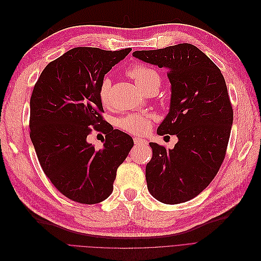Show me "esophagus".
I'll return each mask as SVG.
<instances>
[{"instance_id": "34e87169", "label": "esophagus", "mask_w": 261, "mask_h": 261, "mask_svg": "<svg viewBox=\"0 0 261 261\" xmlns=\"http://www.w3.org/2000/svg\"><path fill=\"white\" fill-rule=\"evenodd\" d=\"M134 143H135V146H142V145H146L147 141L145 139L136 137V138H134Z\"/></svg>"}]
</instances>
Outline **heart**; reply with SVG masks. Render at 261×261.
Wrapping results in <instances>:
<instances>
[{
    "label": "heart",
    "instance_id": "1",
    "mask_svg": "<svg viewBox=\"0 0 261 261\" xmlns=\"http://www.w3.org/2000/svg\"><path fill=\"white\" fill-rule=\"evenodd\" d=\"M128 75L135 81L141 90L152 84L160 85V79L156 71L143 66L134 67L128 71ZM109 91L110 81L104 80L100 88V98L104 105L109 104ZM152 115L147 114H128L119 121V125L122 129L130 134L142 135L145 134L151 127V122L153 120Z\"/></svg>",
    "mask_w": 261,
    "mask_h": 261
}]
</instances>
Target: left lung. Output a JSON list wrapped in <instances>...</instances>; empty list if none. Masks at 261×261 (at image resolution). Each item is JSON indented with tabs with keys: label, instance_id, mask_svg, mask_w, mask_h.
Segmentation results:
<instances>
[{
	"label": "left lung",
	"instance_id": "left-lung-1",
	"mask_svg": "<svg viewBox=\"0 0 261 261\" xmlns=\"http://www.w3.org/2000/svg\"><path fill=\"white\" fill-rule=\"evenodd\" d=\"M133 56L168 70L170 108L157 134L178 139L172 150L150 142L147 189L161 203L187 202L215 178L225 157L233 119L225 80L214 61L189 43Z\"/></svg>",
	"mask_w": 261,
	"mask_h": 261
}]
</instances>
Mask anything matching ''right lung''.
Wrapping results in <instances>:
<instances>
[{
  "mask_svg": "<svg viewBox=\"0 0 261 261\" xmlns=\"http://www.w3.org/2000/svg\"><path fill=\"white\" fill-rule=\"evenodd\" d=\"M130 51L74 47L49 63L34 87L33 145L45 175L72 201L91 205L106 200L134 145L129 135L106 125L100 98L105 74ZM91 126H105L101 150L86 141Z\"/></svg>",
  "mask_w": 261,
  "mask_h": 261,
  "instance_id": "right-lung-1",
  "label": "right lung"
}]
</instances>
